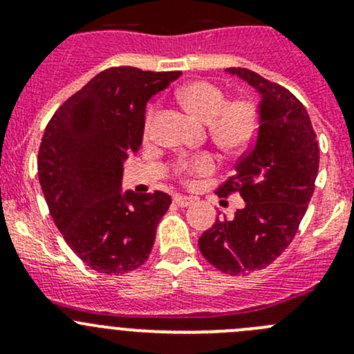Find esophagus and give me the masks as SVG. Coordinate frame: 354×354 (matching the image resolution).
<instances>
[{"instance_id": "obj_1", "label": "esophagus", "mask_w": 354, "mask_h": 354, "mask_svg": "<svg viewBox=\"0 0 354 354\" xmlns=\"http://www.w3.org/2000/svg\"><path fill=\"white\" fill-rule=\"evenodd\" d=\"M194 202H195L194 197H185V195H176V197H174V203H176L178 207H188Z\"/></svg>"}]
</instances>
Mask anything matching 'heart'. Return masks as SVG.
<instances>
[{
    "mask_svg": "<svg viewBox=\"0 0 354 354\" xmlns=\"http://www.w3.org/2000/svg\"><path fill=\"white\" fill-rule=\"evenodd\" d=\"M178 99L195 118L209 123L212 140L227 154H241L253 144L259 130V114L250 101L226 102V95L210 82H190L178 91ZM154 120V108L147 111L144 133L149 135ZM216 167L210 154H200L180 166V174L190 178L209 174Z\"/></svg>",
    "mask_w": 354,
    "mask_h": 354,
    "instance_id": "heart-1",
    "label": "heart"
}]
</instances>
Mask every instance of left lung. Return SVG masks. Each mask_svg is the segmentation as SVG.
<instances>
[{"mask_svg":"<svg viewBox=\"0 0 354 354\" xmlns=\"http://www.w3.org/2000/svg\"><path fill=\"white\" fill-rule=\"evenodd\" d=\"M260 95L259 131L234 174L217 188L219 197L238 192L243 209L217 219L198 238L207 262L241 276L266 269L295 238L319 173V144L305 106L281 85L246 68H227Z\"/></svg>","mask_w":354,"mask_h":354,"instance_id":"1","label":"left lung"}]
</instances>
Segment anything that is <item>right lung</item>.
Masks as SVG:
<instances>
[{
  "mask_svg": "<svg viewBox=\"0 0 354 354\" xmlns=\"http://www.w3.org/2000/svg\"><path fill=\"white\" fill-rule=\"evenodd\" d=\"M180 71H101L53 114L37 156L39 183L63 238L91 269L109 276L149 259L164 192H121L123 162L144 137L145 106Z\"/></svg>",
  "mask_w": 354,
  "mask_h": 354,
  "instance_id": "1",
  "label": "right lung"
}]
</instances>
